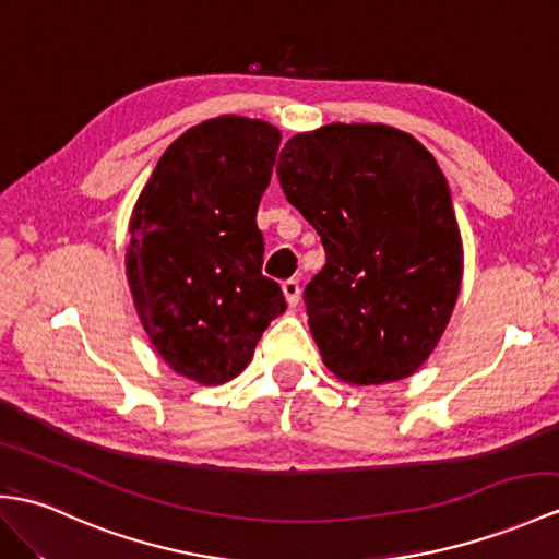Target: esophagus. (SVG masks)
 <instances>
[{
	"label": "esophagus",
	"mask_w": 559,
	"mask_h": 559,
	"mask_svg": "<svg viewBox=\"0 0 559 559\" xmlns=\"http://www.w3.org/2000/svg\"><path fill=\"white\" fill-rule=\"evenodd\" d=\"M283 295H285V300H288V305L295 307L297 302H300V283H297L295 278L285 281L283 283Z\"/></svg>",
	"instance_id": "esophagus-1"
}]
</instances>
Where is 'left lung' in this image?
Here are the masks:
<instances>
[{"label":"left lung","mask_w":559,"mask_h":559,"mask_svg":"<svg viewBox=\"0 0 559 559\" xmlns=\"http://www.w3.org/2000/svg\"><path fill=\"white\" fill-rule=\"evenodd\" d=\"M276 171L326 250L305 288L323 365L349 385L407 379L443 335L464 271L433 154L393 126L329 123L285 142Z\"/></svg>","instance_id":"8db88e82"}]
</instances>
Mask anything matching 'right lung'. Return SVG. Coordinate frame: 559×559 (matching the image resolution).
I'll list each match as a JSON object with an SVG mask.
<instances>
[{
    "label": "right lung",
    "mask_w": 559,
    "mask_h": 559,
    "mask_svg": "<svg viewBox=\"0 0 559 559\" xmlns=\"http://www.w3.org/2000/svg\"><path fill=\"white\" fill-rule=\"evenodd\" d=\"M278 145L262 119L202 121L168 145L133 206L126 276L140 323L166 365L200 385L236 379L285 311L281 285L262 276L257 228Z\"/></svg>",
    "instance_id": "add662e5"
}]
</instances>
